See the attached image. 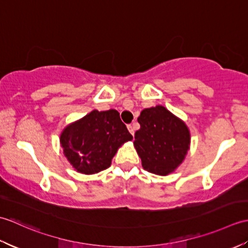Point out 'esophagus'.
<instances>
[{
  "label": "esophagus",
  "instance_id": "34e87169",
  "mask_svg": "<svg viewBox=\"0 0 248 248\" xmlns=\"http://www.w3.org/2000/svg\"><path fill=\"white\" fill-rule=\"evenodd\" d=\"M128 130H129V132H130L131 134L134 135V128H133L132 124H129V125H128Z\"/></svg>",
  "mask_w": 248,
  "mask_h": 248
}]
</instances>
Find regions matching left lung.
Masks as SVG:
<instances>
[{
  "label": "left lung",
  "instance_id": "left-lung-1",
  "mask_svg": "<svg viewBox=\"0 0 248 248\" xmlns=\"http://www.w3.org/2000/svg\"><path fill=\"white\" fill-rule=\"evenodd\" d=\"M134 147L144 170L166 176L181 164L189 146V132L182 120L164 107L141 110Z\"/></svg>",
  "mask_w": 248,
  "mask_h": 248
}]
</instances>
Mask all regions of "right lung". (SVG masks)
Wrapping results in <instances>:
<instances>
[{"label":"right lung","instance_id":"1","mask_svg":"<svg viewBox=\"0 0 248 248\" xmlns=\"http://www.w3.org/2000/svg\"><path fill=\"white\" fill-rule=\"evenodd\" d=\"M132 139L117 110L94 109L62 131L61 144L70 164L91 175L109 167L117 149Z\"/></svg>","mask_w":248,"mask_h":248}]
</instances>
